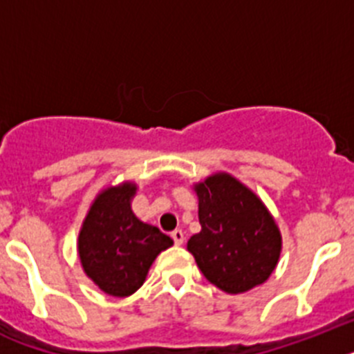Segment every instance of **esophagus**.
Segmentation results:
<instances>
[{
	"mask_svg": "<svg viewBox=\"0 0 354 354\" xmlns=\"http://www.w3.org/2000/svg\"><path fill=\"white\" fill-rule=\"evenodd\" d=\"M171 239H174L175 245H183V243H184V232H183V230H174V232H171Z\"/></svg>",
	"mask_w": 354,
	"mask_h": 354,
	"instance_id": "obj_1",
	"label": "esophagus"
}]
</instances>
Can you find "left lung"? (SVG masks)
Segmentation results:
<instances>
[{"label": "left lung", "mask_w": 354, "mask_h": 354, "mask_svg": "<svg viewBox=\"0 0 354 354\" xmlns=\"http://www.w3.org/2000/svg\"><path fill=\"white\" fill-rule=\"evenodd\" d=\"M193 187L202 230L189 237L187 252L200 271L228 294L264 283L278 264L282 236L262 200L223 171Z\"/></svg>", "instance_id": "obj_1"}]
</instances>
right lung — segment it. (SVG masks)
<instances>
[{"mask_svg": "<svg viewBox=\"0 0 354 354\" xmlns=\"http://www.w3.org/2000/svg\"><path fill=\"white\" fill-rule=\"evenodd\" d=\"M136 184L109 186L95 196L77 237L86 277L115 298H126L145 282L150 266L174 241L158 227L134 216L131 200Z\"/></svg>", "mask_w": 354, "mask_h": 354, "instance_id": "right-lung-1", "label": "right lung"}]
</instances>
